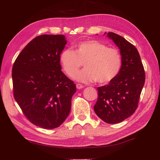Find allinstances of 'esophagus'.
<instances>
[{"label": "esophagus", "mask_w": 160, "mask_h": 160, "mask_svg": "<svg viewBox=\"0 0 160 160\" xmlns=\"http://www.w3.org/2000/svg\"><path fill=\"white\" fill-rule=\"evenodd\" d=\"M76 87H77V88L78 89H83V88H84V86H83V85L79 84V83H77V84H76Z\"/></svg>", "instance_id": "esophagus-1"}]
</instances>
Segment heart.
I'll return each instance as SVG.
<instances>
[{"instance_id":"obj_1","label":"heart","mask_w":160,"mask_h":160,"mask_svg":"<svg viewBox=\"0 0 160 160\" xmlns=\"http://www.w3.org/2000/svg\"><path fill=\"white\" fill-rule=\"evenodd\" d=\"M59 61L68 76L73 75L83 63L85 69L73 75V79L83 83L98 81L101 84L108 83L118 75L122 67V55L118 49L95 40L80 42L72 51L62 50Z\"/></svg>"}]
</instances>
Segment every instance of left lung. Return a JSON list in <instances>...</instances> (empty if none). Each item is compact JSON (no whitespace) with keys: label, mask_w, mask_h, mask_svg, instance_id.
<instances>
[{"label":"left lung","mask_w":160,"mask_h":160,"mask_svg":"<svg viewBox=\"0 0 160 160\" xmlns=\"http://www.w3.org/2000/svg\"><path fill=\"white\" fill-rule=\"evenodd\" d=\"M122 57L119 73L108 84L98 88V99L94 105L97 115L108 123H118L136 110L146 75L136 48L122 37L109 32Z\"/></svg>","instance_id":"8db88e82"}]
</instances>
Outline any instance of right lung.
<instances>
[{
  "mask_svg": "<svg viewBox=\"0 0 160 160\" xmlns=\"http://www.w3.org/2000/svg\"><path fill=\"white\" fill-rule=\"evenodd\" d=\"M67 43L62 35H42L30 42L14 61L13 94L32 124L58 128L68 117L74 82L61 71L59 55Z\"/></svg>",
  "mask_w": 160,
  "mask_h": 160,
  "instance_id": "obj_1",
  "label": "right lung"
}]
</instances>
